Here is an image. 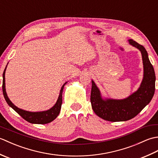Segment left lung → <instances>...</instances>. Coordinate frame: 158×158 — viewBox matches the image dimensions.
Returning a JSON list of instances; mask_svg holds the SVG:
<instances>
[{
	"mask_svg": "<svg viewBox=\"0 0 158 158\" xmlns=\"http://www.w3.org/2000/svg\"><path fill=\"white\" fill-rule=\"evenodd\" d=\"M129 44L141 53L143 78L138 89L127 98L113 99L102 97L99 88L92 80L90 101L97 115L109 122H125L136 116L151 102L155 92L156 75L145 48L132 39Z\"/></svg>",
	"mask_w": 158,
	"mask_h": 158,
	"instance_id": "obj_1",
	"label": "left lung"
}]
</instances>
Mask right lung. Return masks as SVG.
<instances>
[{
    "label": "right lung",
    "instance_id": "right-lung-1",
    "mask_svg": "<svg viewBox=\"0 0 158 158\" xmlns=\"http://www.w3.org/2000/svg\"><path fill=\"white\" fill-rule=\"evenodd\" d=\"M6 66H7V65L6 66L4 72H3L2 74V92L4 98L6 100V102H7L9 106H11L15 112L18 113L19 115L22 117V118L24 119L26 121H27L29 123L35 124H45L52 122V121L54 120L56 117L58 116L60 109H61V105L62 103V92L64 87L66 84L67 82L64 83V85L62 86V88L60 89V91L58 98L57 100L55 105H53L51 109L47 110H43V111H28V110H23L22 109L18 108V106H16L10 100L7 94H6L5 88V71Z\"/></svg>",
    "mask_w": 158,
    "mask_h": 158
}]
</instances>
